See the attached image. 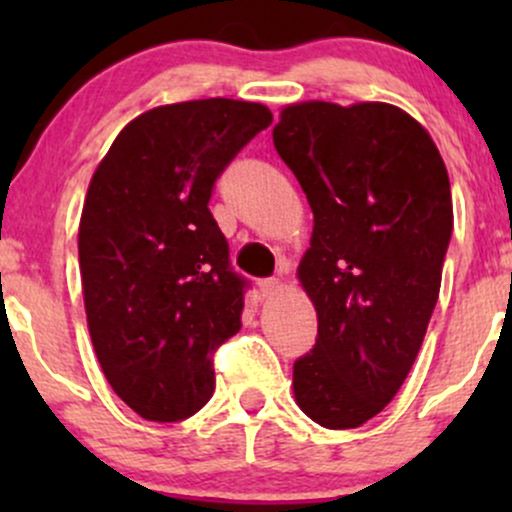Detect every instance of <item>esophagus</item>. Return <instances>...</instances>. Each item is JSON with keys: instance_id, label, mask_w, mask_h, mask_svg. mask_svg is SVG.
<instances>
[{"instance_id": "1", "label": "esophagus", "mask_w": 512, "mask_h": 512, "mask_svg": "<svg viewBox=\"0 0 512 512\" xmlns=\"http://www.w3.org/2000/svg\"><path fill=\"white\" fill-rule=\"evenodd\" d=\"M281 291V281L279 279H262L260 281V293L262 298H272Z\"/></svg>"}]
</instances>
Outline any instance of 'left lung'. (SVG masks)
<instances>
[{
  "mask_svg": "<svg viewBox=\"0 0 512 512\" xmlns=\"http://www.w3.org/2000/svg\"><path fill=\"white\" fill-rule=\"evenodd\" d=\"M274 146L313 209L296 276L317 342L293 363V397L315 424L356 428L392 402L426 337L452 233L448 170L419 120L378 101L284 105Z\"/></svg>",
  "mask_w": 512,
  "mask_h": 512,
  "instance_id": "left-lung-1",
  "label": "left lung"
}]
</instances>
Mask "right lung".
I'll return each instance as SVG.
<instances>
[{"instance_id":"right-lung-1","label":"right lung","mask_w":512,"mask_h":512,"mask_svg":"<svg viewBox=\"0 0 512 512\" xmlns=\"http://www.w3.org/2000/svg\"><path fill=\"white\" fill-rule=\"evenodd\" d=\"M272 125L267 105H158L117 134L88 182L79 269L88 334L115 395L146 421L211 399V354L240 330L243 286L209 211L221 170Z\"/></svg>"}]
</instances>
